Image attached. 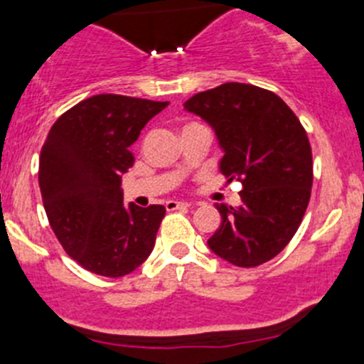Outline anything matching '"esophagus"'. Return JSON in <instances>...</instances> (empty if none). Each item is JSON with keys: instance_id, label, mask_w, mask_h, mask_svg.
<instances>
[{"instance_id": "esophagus-1", "label": "esophagus", "mask_w": 364, "mask_h": 364, "mask_svg": "<svg viewBox=\"0 0 364 364\" xmlns=\"http://www.w3.org/2000/svg\"><path fill=\"white\" fill-rule=\"evenodd\" d=\"M188 203H181V200H167L165 203V208H167V211H174V209H185L188 208Z\"/></svg>"}]
</instances>
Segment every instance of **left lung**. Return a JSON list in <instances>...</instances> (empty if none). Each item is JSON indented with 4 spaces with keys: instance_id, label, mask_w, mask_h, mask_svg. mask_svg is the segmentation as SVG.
I'll return each instance as SVG.
<instances>
[{
    "instance_id": "1",
    "label": "left lung",
    "mask_w": 364,
    "mask_h": 364,
    "mask_svg": "<svg viewBox=\"0 0 364 364\" xmlns=\"http://www.w3.org/2000/svg\"><path fill=\"white\" fill-rule=\"evenodd\" d=\"M185 111L215 130L220 171L243 185L237 208L216 204L222 223L208 247L234 266L267 262L287 247L310 203L314 164L303 124L273 91L241 82L193 95Z\"/></svg>"
}]
</instances>
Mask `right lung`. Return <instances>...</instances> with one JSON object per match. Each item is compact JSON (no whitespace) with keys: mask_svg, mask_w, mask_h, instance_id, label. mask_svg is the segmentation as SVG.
<instances>
[{"mask_svg":"<svg viewBox=\"0 0 364 364\" xmlns=\"http://www.w3.org/2000/svg\"><path fill=\"white\" fill-rule=\"evenodd\" d=\"M168 102L95 95L58 117L40 153L38 185L50 227L84 269L119 278L155 247L165 208L123 204L130 146Z\"/></svg>","mask_w":364,"mask_h":364,"instance_id":"1","label":"right lung"}]
</instances>
